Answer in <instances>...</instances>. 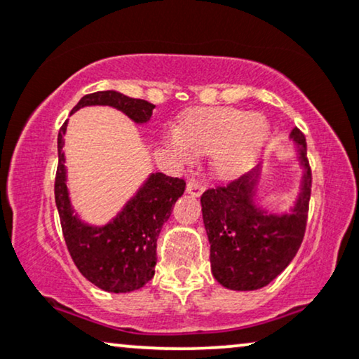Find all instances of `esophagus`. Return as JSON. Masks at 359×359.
Here are the masks:
<instances>
[{"label": "esophagus", "instance_id": "1", "mask_svg": "<svg viewBox=\"0 0 359 359\" xmlns=\"http://www.w3.org/2000/svg\"><path fill=\"white\" fill-rule=\"evenodd\" d=\"M186 191H188L189 194H193V196H199V194L204 191V184L201 183V181L189 180L188 183H186Z\"/></svg>", "mask_w": 359, "mask_h": 359}]
</instances>
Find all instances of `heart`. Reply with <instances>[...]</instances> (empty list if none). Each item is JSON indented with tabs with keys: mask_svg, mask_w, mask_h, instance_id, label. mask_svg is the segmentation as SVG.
Listing matches in <instances>:
<instances>
[{
	"mask_svg": "<svg viewBox=\"0 0 359 359\" xmlns=\"http://www.w3.org/2000/svg\"><path fill=\"white\" fill-rule=\"evenodd\" d=\"M267 135L269 123L260 115L232 107H212L191 111L180 130H170L166 145L183 163L211 153L214 171L234 176L252 165Z\"/></svg>",
	"mask_w": 359,
	"mask_h": 359,
	"instance_id": "heart-1",
	"label": "heart"
}]
</instances>
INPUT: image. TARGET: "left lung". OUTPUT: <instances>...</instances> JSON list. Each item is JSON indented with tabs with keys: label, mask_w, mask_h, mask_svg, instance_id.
Here are the masks:
<instances>
[{
	"label": "left lung",
	"mask_w": 359,
	"mask_h": 359,
	"mask_svg": "<svg viewBox=\"0 0 359 359\" xmlns=\"http://www.w3.org/2000/svg\"><path fill=\"white\" fill-rule=\"evenodd\" d=\"M306 175L304 193L290 216H265L252 204L255 173L242 175L203 193V221L211 245V271L231 290L269 285L299 252L309 221L311 171L305 135L293 128Z\"/></svg>",
	"instance_id": "8db88e82"
}]
</instances>
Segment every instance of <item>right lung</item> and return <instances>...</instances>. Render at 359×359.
<instances>
[{"instance_id": "obj_1", "label": "right lung", "mask_w": 359, "mask_h": 359, "mask_svg": "<svg viewBox=\"0 0 359 359\" xmlns=\"http://www.w3.org/2000/svg\"><path fill=\"white\" fill-rule=\"evenodd\" d=\"M86 105L115 107L138 123L148 122L155 109L147 100L132 99L114 90L83 95L72 111ZM66 127L67 123H64L57 135L59 163L54 196L69 254L82 276L102 290L114 293L138 290L155 276L158 236L171 216L176 199L183 194L184 180L163 173L151 175L117 219L105 227L83 226L72 216L69 204L62 153Z\"/></svg>"}]
</instances>
